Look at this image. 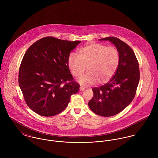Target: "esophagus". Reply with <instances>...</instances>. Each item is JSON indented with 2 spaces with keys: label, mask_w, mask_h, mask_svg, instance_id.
<instances>
[{
  "label": "esophagus",
  "mask_w": 158,
  "mask_h": 158,
  "mask_svg": "<svg viewBox=\"0 0 158 158\" xmlns=\"http://www.w3.org/2000/svg\"><path fill=\"white\" fill-rule=\"evenodd\" d=\"M85 89L83 88H82V87H80V91H83Z\"/></svg>",
  "instance_id": "1"
}]
</instances>
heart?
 <instances>
[{
	"label": "heart",
	"instance_id": "obj_1",
	"mask_svg": "<svg viewBox=\"0 0 158 158\" xmlns=\"http://www.w3.org/2000/svg\"><path fill=\"white\" fill-rule=\"evenodd\" d=\"M80 56L71 53L68 58V66L75 77L81 76L88 66V73L78 82L81 86H89L97 83H108L114 75L119 64L118 50L98 43H91L79 50Z\"/></svg>",
	"mask_w": 158,
	"mask_h": 158
}]
</instances>
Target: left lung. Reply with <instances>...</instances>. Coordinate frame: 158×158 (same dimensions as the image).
<instances>
[{
  "mask_svg": "<svg viewBox=\"0 0 158 158\" xmlns=\"http://www.w3.org/2000/svg\"><path fill=\"white\" fill-rule=\"evenodd\" d=\"M98 40L109 41L115 45L120 61L111 80L103 86L92 88L94 96L88 105L96 114L110 117L123 111L135 98L140 78L139 63L131 48L120 40L108 37Z\"/></svg>",
  "mask_w": 158,
  "mask_h": 158,
  "instance_id": "obj_1",
  "label": "left lung"
}]
</instances>
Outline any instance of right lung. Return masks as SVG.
Wrapping results in <instances>:
<instances>
[{
    "label": "right lung",
    "instance_id": "obj_1",
    "mask_svg": "<svg viewBox=\"0 0 158 158\" xmlns=\"http://www.w3.org/2000/svg\"><path fill=\"white\" fill-rule=\"evenodd\" d=\"M81 41L48 36L31 45L19 68V85L28 107L38 114L50 117L66 109L70 96L80 85L68 66L70 52ZM69 81V83L66 82ZM66 82L64 86L62 83Z\"/></svg>",
    "mask_w": 158,
    "mask_h": 158
}]
</instances>
